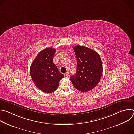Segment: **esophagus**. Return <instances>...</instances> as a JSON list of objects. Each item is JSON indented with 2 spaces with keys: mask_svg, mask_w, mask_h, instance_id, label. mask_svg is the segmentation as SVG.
I'll return each mask as SVG.
<instances>
[{
  "mask_svg": "<svg viewBox=\"0 0 134 134\" xmlns=\"http://www.w3.org/2000/svg\"><path fill=\"white\" fill-rule=\"evenodd\" d=\"M69 73L68 72H66V73H65V74H64V76H66V77H68V76H69Z\"/></svg>",
  "mask_w": 134,
  "mask_h": 134,
  "instance_id": "1",
  "label": "esophagus"
}]
</instances>
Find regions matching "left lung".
<instances>
[{"instance_id":"left-lung-1","label":"left lung","mask_w":134,"mask_h":134,"mask_svg":"<svg viewBox=\"0 0 134 134\" xmlns=\"http://www.w3.org/2000/svg\"><path fill=\"white\" fill-rule=\"evenodd\" d=\"M77 60L76 75L70 80L77 90L86 92L99 83L103 71L101 59L99 53L87 47L76 46L73 48Z\"/></svg>"}]
</instances>
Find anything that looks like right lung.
Masks as SVG:
<instances>
[{
	"mask_svg": "<svg viewBox=\"0 0 134 134\" xmlns=\"http://www.w3.org/2000/svg\"><path fill=\"white\" fill-rule=\"evenodd\" d=\"M55 49L48 48L40 51L30 67V75L35 85L41 91L50 93L55 91L59 81L64 77L53 62Z\"/></svg>",
	"mask_w": 134,
	"mask_h": 134,
	"instance_id": "obj_1",
	"label": "right lung"
}]
</instances>
